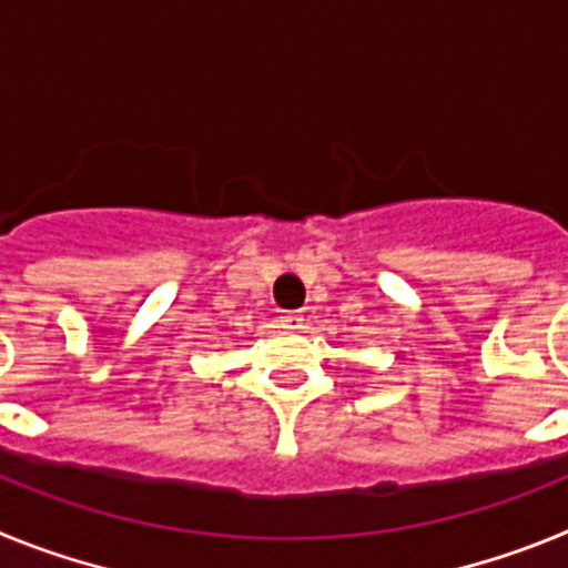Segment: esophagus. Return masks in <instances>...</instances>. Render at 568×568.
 I'll use <instances>...</instances> for the list:
<instances>
[{
	"instance_id": "34e87169",
	"label": "esophagus",
	"mask_w": 568,
	"mask_h": 568,
	"mask_svg": "<svg viewBox=\"0 0 568 568\" xmlns=\"http://www.w3.org/2000/svg\"><path fill=\"white\" fill-rule=\"evenodd\" d=\"M281 327L284 329H304V315L301 313H284L281 315Z\"/></svg>"
}]
</instances>
